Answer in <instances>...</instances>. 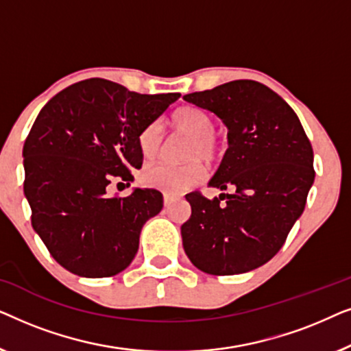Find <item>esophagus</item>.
<instances>
[{
    "instance_id": "34e87169",
    "label": "esophagus",
    "mask_w": 351,
    "mask_h": 351,
    "mask_svg": "<svg viewBox=\"0 0 351 351\" xmlns=\"http://www.w3.org/2000/svg\"><path fill=\"white\" fill-rule=\"evenodd\" d=\"M162 199H165V206H169V204L174 203L176 199H179V196L171 195V193H165V195H162Z\"/></svg>"
}]
</instances>
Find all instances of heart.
Here are the masks:
<instances>
[{
  "mask_svg": "<svg viewBox=\"0 0 351 351\" xmlns=\"http://www.w3.org/2000/svg\"><path fill=\"white\" fill-rule=\"evenodd\" d=\"M174 131L189 137L184 152V160H191L182 166L152 165L142 172V182L147 186L158 189L166 193H184L191 186L204 180L206 169L199 158L206 162H215L222 153L220 141L214 134V119L204 110L196 107H182L171 117ZM161 131L158 124H148L138 132L137 147L143 160L150 161L160 155Z\"/></svg>",
  "mask_w": 351,
  "mask_h": 351,
  "instance_id": "b5f03b06",
  "label": "heart"
}]
</instances>
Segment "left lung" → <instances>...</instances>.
Here are the masks:
<instances>
[{
  "instance_id": "1",
  "label": "left lung",
  "mask_w": 351,
  "mask_h": 351,
  "mask_svg": "<svg viewBox=\"0 0 351 351\" xmlns=\"http://www.w3.org/2000/svg\"><path fill=\"white\" fill-rule=\"evenodd\" d=\"M228 129V148L210 186L230 193L185 196V254L209 275H238L267 263L285 244L313 185V148L294 110L265 84L237 80L184 95Z\"/></svg>"
}]
</instances>
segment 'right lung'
<instances>
[{"mask_svg": "<svg viewBox=\"0 0 351 351\" xmlns=\"http://www.w3.org/2000/svg\"><path fill=\"white\" fill-rule=\"evenodd\" d=\"M180 94H137L102 78L80 81L47 102L23 143V193L33 230L65 270L84 278L113 276L129 267L142 227L162 209V195L131 185L143 156L137 136Z\"/></svg>", "mask_w": 351, "mask_h": 351, "instance_id": "add662e5", "label": "right lung"}]
</instances>
